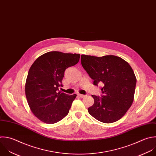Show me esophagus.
Listing matches in <instances>:
<instances>
[{
  "label": "esophagus",
  "instance_id": "1",
  "mask_svg": "<svg viewBox=\"0 0 156 156\" xmlns=\"http://www.w3.org/2000/svg\"><path fill=\"white\" fill-rule=\"evenodd\" d=\"M78 95L80 97H81V98H84V97H86V95H83V94H78Z\"/></svg>",
  "mask_w": 156,
  "mask_h": 156
}]
</instances>
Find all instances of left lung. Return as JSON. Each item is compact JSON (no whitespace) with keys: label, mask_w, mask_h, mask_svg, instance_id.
<instances>
[{"label":"left lung","mask_w":156,"mask_h":156,"mask_svg":"<svg viewBox=\"0 0 156 156\" xmlns=\"http://www.w3.org/2000/svg\"><path fill=\"white\" fill-rule=\"evenodd\" d=\"M81 60L94 84H103L101 97L92 95L94 103L87 109L89 113L103 123L119 120L134 100L136 78L132 67L123 59L113 55L96 57L82 55Z\"/></svg>","instance_id":"obj_1"}]
</instances>
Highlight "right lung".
<instances>
[{"instance_id": "obj_1", "label": "right lung", "mask_w": 156, "mask_h": 156, "mask_svg": "<svg viewBox=\"0 0 156 156\" xmlns=\"http://www.w3.org/2000/svg\"><path fill=\"white\" fill-rule=\"evenodd\" d=\"M80 54L50 51L38 57L31 66L25 93L32 113L46 124H55L69 113L76 94L59 92L67 68L76 64Z\"/></svg>"}]
</instances>
